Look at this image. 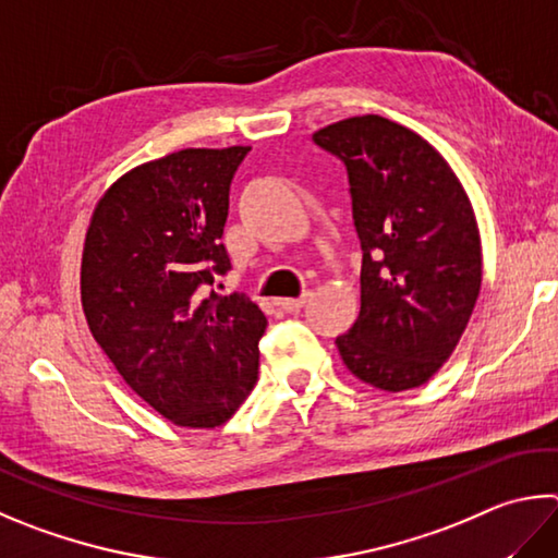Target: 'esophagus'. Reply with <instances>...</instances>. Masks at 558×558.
<instances>
[{"label": "esophagus", "mask_w": 558, "mask_h": 558, "mask_svg": "<svg viewBox=\"0 0 558 558\" xmlns=\"http://www.w3.org/2000/svg\"><path fill=\"white\" fill-rule=\"evenodd\" d=\"M307 298H310L307 292H305V295H300V298H282V300H278V307L282 312H300L302 307H305Z\"/></svg>", "instance_id": "esophagus-1"}]
</instances>
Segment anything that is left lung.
<instances>
[{"mask_svg": "<svg viewBox=\"0 0 558 558\" xmlns=\"http://www.w3.org/2000/svg\"><path fill=\"white\" fill-rule=\"evenodd\" d=\"M312 141L347 166L363 251L361 312L337 337L341 359L373 388H417L451 356L481 292L471 199L439 150L390 119L351 117Z\"/></svg>", "mask_w": 558, "mask_h": 558, "instance_id": "1", "label": "left lung"}]
</instances>
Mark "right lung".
I'll return each mask as SVG.
<instances>
[{
	"mask_svg": "<svg viewBox=\"0 0 558 558\" xmlns=\"http://www.w3.org/2000/svg\"><path fill=\"white\" fill-rule=\"evenodd\" d=\"M251 148H185L131 170L89 221L80 292L119 376L180 427H219L258 378L266 314L219 295L229 187Z\"/></svg>",
	"mask_w": 558,
	"mask_h": 558,
	"instance_id": "right-lung-1",
	"label": "right lung"
}]
</instances>
